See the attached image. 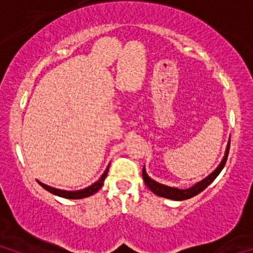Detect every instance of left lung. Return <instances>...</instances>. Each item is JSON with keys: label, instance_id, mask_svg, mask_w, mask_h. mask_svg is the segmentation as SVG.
I'll return each instance as SVG.
<instances>
[{"label": "left lung", "instance_id": "left-lung-1", "mask_svg": "<svg viewBox=\"0 0 253 253\" xmlns=\"http://www.w3.org/2000/svg\"><path fill=\"white\" fill-rule=\"evenodd\" d=\"M229 146H231V139L228 142V146L227 149H225V154L224 157H223L222 162L214 169L211 173H210L208 177H205L204 180H202L200 182L194 185L193 187H190V189L186 190H181V189H176V187H169L166 186V185H162V184H158L157 181L152 180L148 175H147L146 169L143 167V180H144V184L147 185L149 190H151L152 193H154L156 195L158 196H162V198H167V199H172V200H186V199L193 198V196L198 195L203 191V190L207 189L211 182L216 178V176L220 173V171L223 169V167L225 166V162H227V158H228V153H229Z\"/></svg>", "mask_w": 253, "mask_h": 253}]
</instances>
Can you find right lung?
I'll use <instances>...</instances> for the list:
<instances>
[{
  "label": "right lung",
  "instance_id": "add662e5",
  "mask_svg": "<svg viewBox=\"0 0 253 253\" xmlns=\"http://www.w3.org/2000/svg\"><path fill=\"white\" fill-rule=\"evenodd\" d=\"M107 171H109V167H107L106 169H105V172L101 175V177L99 178V180L96 181L95 184H92L91 186L86 187V189L84 190H78V191H66V190H59V189H55V187H51V186H48V185L43 184V182H40V181H38L39 182V185L42 187H44V189L46 190V191H49V193L54 194V195L57 196H60V198H66V199H84V198H87V196H91L93 195L95 193H97L100 189L102 187V185H104V181H105V177L107 176Z\"/></svg>",
  "mask_w": 253,
  "mask_h": 253
}]
</instances>
